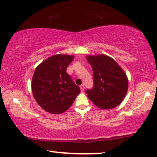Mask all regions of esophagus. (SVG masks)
<instances>
[{"label": "esophagus", "instance_id": "1", "mask_svg": "<svg viewBox=\"0 0 157 157\" xmlns=\"http://www.w3.org/2000/svg\"><path fill=\"white\" fill-rule=\"evenodd\" d=\"M80 87L82 91H84V90H85V85H81L80 87Z\"/></svg>", "mask_w": 157, "mask_h": 157}]
</instances>
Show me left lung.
<instances>
[{
	"label": "left lung",
	"instance_id": "8db88e82",
	"mask_svg": "<svg viewBox=\"0 0 157 157\" xmlns=\"http://www.w3.org/2000/svg\"><path fill=\"white\" fill-rule=\"evenodd\" d=\"M93 71L94 86L86 90L88 98L100 109L116 107L127 94L128 79L120 65L105 55L87 56Z\"/></svg>",
	"mask_w": 157,
	"mask_h": 157
}]
</instances>
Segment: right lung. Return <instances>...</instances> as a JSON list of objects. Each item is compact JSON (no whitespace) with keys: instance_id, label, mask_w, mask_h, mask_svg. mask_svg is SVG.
Here are the masks:
<instances>
[{"instance_id":"right-lung-1","label":"right lung","mask_w":157,"mask_h":157,"mask_svg":"<svg viewBox=\"0 0 157 157\" xmlns=\"http://www.w3.org/2000/svg\"><path fill=\"white\" fill-rule=\"evenodd\" d=\"M74 56L56 55L36 67L32 79V92L37 104L46 112L60 114L71 107L80 88L67 73Z\"/></svg>"}]
</instances>
